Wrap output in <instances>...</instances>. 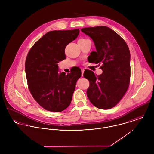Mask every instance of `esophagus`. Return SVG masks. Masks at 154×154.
Segmentation results:
<instances>
[{
    "label": "esophagus",
    "mask_w": 154,
    "mask_h": 154,
    "mask_svg": "<svg viewBox=\"0 0 154 154\" xmlns=\"http://www.w3.org/2000/svg\"><path fill=\"white\" fill-rule=\"evenodd\" d=\"M81 72H82V76H83V74H84V69H81Z\"/></svg>",
    "instance_id": "34e87169"
}]
</instances>
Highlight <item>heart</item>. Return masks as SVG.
Wrapping results in <instances>:
<instances>
[{"instance_id":"b5f03b06","label":"heart","mask_w":154,"mask_h":154,"mask_svg":"<svg viewBox=\"0 0 154 154\" xmlns=\"http://www.w3.org/2000/svg\"><path fill=\"white\" fill-rule=\"evenodd\" d=\"M86 40V39H84V38H82V39H80V40H79V41H81V40Z\"/></svg>"}]
</instances>
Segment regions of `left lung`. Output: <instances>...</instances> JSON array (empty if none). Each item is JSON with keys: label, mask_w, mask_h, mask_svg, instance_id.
<instances>
[{"label": "left lung", "mask_w": 154, "mask_h": 154, "mask_svg": "<svg viewBox=\"0 0 154 154\" xmlns=\"http://www.w3.org/2000/svg\"><path fill=\"white\" fill-rule=\"evenodd\" d=\"M81 31L94 42L93 62L102 65L103 73L97 76L90 71L87 78L89 87L87 94L96 107L107 110L115 107L126 94L131 79V54L126 42L105 26L83 28Z\"/></svg>", "instance_id": "obj_1"}]
</instances>
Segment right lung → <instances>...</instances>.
<instances>
[{"label":"right lung","mask_w":154,"mask_h":154,"mask_svg":"<svg viewBox=\"0 0 154 154\" xmlns=\"http://www.w3.org/2000/svg\"><path fill=\"white\" fill-rule=\"evenodd\" d=\"M79 33V29L48 32L27 54L25 67L28 87L34 99L45 110L60 112L71 103L81 71L59 73L57 63L66 59L67 45Z\"/></svg>","instance_id":"obj_1"}]
</instances>
